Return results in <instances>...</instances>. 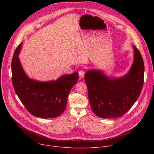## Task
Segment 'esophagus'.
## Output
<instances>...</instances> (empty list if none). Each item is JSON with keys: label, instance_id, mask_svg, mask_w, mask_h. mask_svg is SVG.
Here are the masks:
<instances>
[{"label": "esophagus", "instance_id": "esophagus-1", "mask_svg": "<svg viewBox=\"0 0 154 154\" xmlns=\"http://www.w3.org/2000/svg\"><path fill=\"white\" fill-rule=\"evenodd\" d=\"M84 75H85V72L84 70H81L79 72V75L80 79H83L84 77Z\"/></svg>", "mask_w": 154, "mask_h": 154}]
</instances>
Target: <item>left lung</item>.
<instances>
[{
    "mask_svg": "<svg viewBox=\"0 0 154 154\" xmlns=\"http://www.w3.org/2000/svg\"><path fill=\"white\" fill-rule=\"evenodd\" d=\"M134 60L127 74L122 77L107 76L101 70L90 69L85 82L92 110L100 118L122 117L138 99L143 84L144 64L135 45Z\"/></svg>",
    "mask_w": 154,
    "mask_h": 154,
    "instance_id": "8db88e82",
    "label": "left lung"
}]
</instances>
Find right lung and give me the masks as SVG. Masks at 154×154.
<instances>
[{"mask_svg": "<svg viewBox=\"0 0 154 154\" xmlns=\"http://www.w3.org/2000/svg\"><path fill=\"white\" fill-rule=\"evenodd\" d=\"M22 42L15 51L12 61V84L18 97L32 115L48 119L57 117L66 110L69 94L77 82L79 73L63 75L57 80L38 81L28 77L19 55Z\"/></svg>", "mask_w": 154, "mask_h": 154, "instance_id": "right-lung-1", "label": "right lung"}]
</instances>
